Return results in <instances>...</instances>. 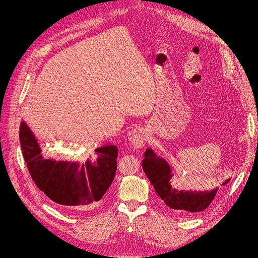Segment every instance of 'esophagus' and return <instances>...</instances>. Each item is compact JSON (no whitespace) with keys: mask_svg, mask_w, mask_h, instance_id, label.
Wrapping results in <instances>:
<instances>
[{"mask_svg":"<svg viewBox=\"0 0 258 258\" xmlns=\"http://www.w3.org/2000/svg\"><path fill=\"white\" fill-rule=\"evenodd\" d=\"M127 139L132 145L136 148H141L147 140V133L142 127H135L127 133Z\"/></svg>","mask_w":258,"mask_h":258,"instance_id":"esophagus-1","label":"esophagus"}]
</instances>
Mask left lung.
Listing matches in <instances>:
<instances>
[{"label":"left lung","instance_id":"1","mask_svg":"<svg viewBox=\"0 0 258 258\" xmlns=\"http://www.w3.org/2000/svg\"><path fill=\"white\" fill-rule=\"evenodd\" d=\"M142 167L146 177L154 185L156 192L165 205L183 215H194L205 210L218 192L219 188L205 191H184L173 188V173L170 165L166 160L158 157L152 148H147L145 151ZM229 180L225 181L223 185L227 184Z\"/></svg>","mask_w":258,"mask_h":258}]
</instances>
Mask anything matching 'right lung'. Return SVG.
Returning a JSON list of instances; mask_svg holds the SVG:
<instances>
[{
  "mask_svg": "<svg viewBox=\"0 0 258 258\" xmlns=\"http://www.w3.org/2000/svg\"><path fill=\"white\" fill-rule=\"evenodd\" d=\"M20 142L35 185L67 210H83L96 205L114 180L118 156L114 144L97 147L81 163L45 159L25 121L20 125Z\"/></svg>",
  "mask_w": 258,
  "mask_h": 258,
  "instance_id": "add662e5",
  "label": "right lung"
}]
</instances>
